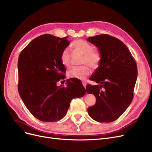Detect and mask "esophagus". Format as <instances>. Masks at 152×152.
Masks as SVG:
<instances>
[{"label":"esophagus","instance_id":"obj_1","mask_svg":"<svg viewBox=\"0 0 152 152\" xmlns=\"http://www.w3.org/2000/svg\"><path fill=\"white\" fill-rule=\"evenodd\" d=\"M82 83H83V86L86 88V83L85 81H83V82H82Z\"/></svg>","mask_w":152,"mask_h":152}]
</instances>
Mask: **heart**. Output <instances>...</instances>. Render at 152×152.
I'll list each match as a JSON object with an SVG mask.
<instances>
[{
    "label": "heart",
    "mask_w": 152,
    "mask_h": 152,
    "mask_svg": "<svg viewBox=\"0 0 152 152\" xmlns=\"http://www.w3.org/2000/svg\"><path fill=\"white\" fill-rule=\"evenodd\" d=\"M72 46L77 52L83 55L81 64H86L80 67H74L71 69L67 76L70 78H75L77 80H84L90 75V69L87 66H89L93 69H96L99 66L102 57L100 54L95 50L91 44L83 41L76 40L72 43ZM71 54L68 49H64L61 54V61L65 67L70 66Z\"/></svg>",
    "instance_id": "1"
}]
</instances>
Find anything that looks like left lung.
<instances>
[{"label":"left lung","instance_id":"left-lung-1","mask_svg":"<svg viewBox=\"0 0 152 152\" xmlns=\"http://www.w3.org/2000/svg\"><path fill=\"white\" fill-rule=\"evenodd\" d=\"M102 57L99 66L89 80L97 85H87L86 91L96 98L88 108L91 118L101 123L112 122L125 112L133 98L137 79V66L128 48L122 41L108 34L89 37Z\"/></svg>","mask_w":152,"mask_h":152}]
</instances>
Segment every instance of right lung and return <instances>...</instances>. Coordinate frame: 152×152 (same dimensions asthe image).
<instances>
[{
    "label": "right lung",
    "instance_id": "obj_1",
    "mask_svg": "<svg viewBox=\"0 0 152 152\" xmlns=\"http://www.w3.org/2000/svg\"><path fill=\"white\" fill-rule=\"evenodd\" d=\"M67 37L43 34L32 40L19 56V95L31 113L42 121L60 120L71 100L86 94L81 82L74 79L67 80L66 87L57 86L66 72L61 54L70 43Z\"/></svg>",
    "mask_w": 152,
    "mask_h": 152
}]
</instances>
